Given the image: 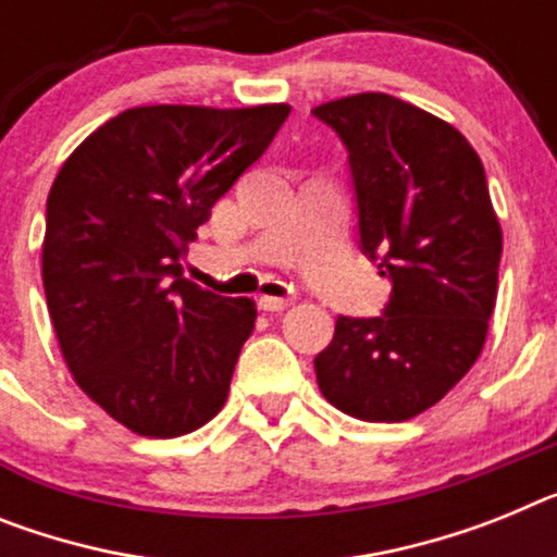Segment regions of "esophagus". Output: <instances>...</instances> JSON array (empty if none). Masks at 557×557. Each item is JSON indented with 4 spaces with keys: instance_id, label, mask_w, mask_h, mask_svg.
<instances>
[{
    "instance_id": "esophagus-1",
    "label": "esophagus",
    "mask_w": 557,
    "mask_h": 557,
    "mask_svg": "<svg viewBox=\"0 0 557 557\" xmlns=\"http://www.w3.org/2000/svg\"><path fill=\"white\" fill-rule=\"evenodd\" d=\"M289 304H293V298H275V296H261L259 298V307L264 312H282V310H287Z\"/></svg>"
}]
</instances>
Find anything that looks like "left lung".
Instances as JSON below:
<instances>
[{"label":"left lung","instance_id":"8db88e82","mask_svg":"<svg viewBox=\"0 0 557 557\" xmlns=\"http://www.w3.org/2000/svg\"><path fill=\"white\" fill-rule=\"evenodd\" d=\"M312 115L349 151L360 247L392 278L383 315H337L318 388L349 417L406 422L470 372L487 337L502 225L484 165L462 132L394 95H349Z\"/></svg>","mask_w":557,"mask_h":557}]
</instances>
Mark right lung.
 Wrapping results in <instances>:
<instances>
[{
    "mask_svg": "<svg viewBox=\"0 0 557 557\" xmlns=\"http://www.w3.org/2000/svg\"><path fill=\"white\" fill-rule=\"evenodd\" d=\"M287 115V103L126 109L52 183L41 245L52 330L81 392L135 434H191L225 406L256 304L197 287L183 261Z\"/></svg>",
    "mask_w": 557,
    "mask_h": 557,
    "instance_id": "add662e5",
    "label": "right lung"
}]
</instances>
